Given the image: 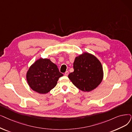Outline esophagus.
<instances>
[{
    "instance_id": "1",
    "label": "esophagus",
    "mask_w": 132,
    "mask_h": 132,
    "mask_svg": "<svg viewBox=\"0 0 132 132\" xmlns=\"http://www.w3.org/2000/svg\"><path fill=\"white\" fill-rule=\"evenodd\" d=\"M68 74H69V72H68V71H66V72L65 73L64 75H65V76H67L68 75Z\"/></svg>"
}]
</instances>
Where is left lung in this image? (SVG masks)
I'll return each instance as SVG.
<instances>
[{"label": "left lung", "instance_id": "8db88e82", "mask_svg": "<svg viewBox=\"0 0 132 132\" xmlns=\"http://www.w3.org/2000/svg\"><path fill=\"white\" fill-rule=\"evenodd\" d=\"M74 72L68 75L74 86L84 92H89L101 83L103 69L101 62L95 56L85 53L76 57L73 64Z\"/></svg>", "mask_w": 132, "mask_h": 132}]
</instances>
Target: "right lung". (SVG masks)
Segmentation results:
<instances>
[{
    "label": "right lung",
    "mask_w": 132,
    "mask_h": 132,
    "mask_svg": "<svg viewBox=\"0 0 132 132\" xmlns=\"http://www.w3.org/2000/svg\"><path fill=\"white\" fill-rule=\"evenodd\" d=\"M63 76L57 66L47 59H39L30 67L26 78L30 87L40 94L48 93Z\"/></svg>",
    "instance_id": "add662e5"
}]
</instances>
